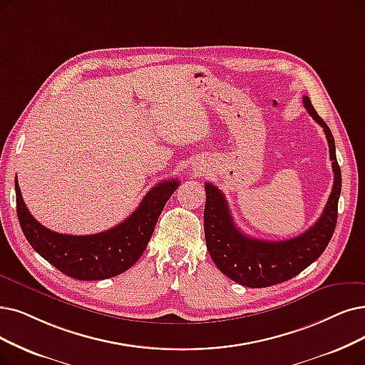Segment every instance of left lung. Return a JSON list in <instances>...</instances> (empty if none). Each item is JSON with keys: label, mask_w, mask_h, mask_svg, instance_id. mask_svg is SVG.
Here are the masks:
<instances>
[{"label": "left lung", "mask_w": 365, "mask_h": 365, "mask_svg": "<svg viewBox=\"0 0 365 365\" xmlns=\"http://www.w3.org/2000/svg\"><path fill=\"white\" fill-rule=\"evenodd\" d=\"M304 106L324 128L334 172L325 210L309 230L284 241H264L245 235L233 222L225 195L211 182L205 184L203 229L207 249L218 269L247 287H268L298 275L324 253L337 225L341 170L335 157V142L329 127L317 115L307 96H304Z\"/></svg>", "instance_id": "left-lung-1"}]
</instances>
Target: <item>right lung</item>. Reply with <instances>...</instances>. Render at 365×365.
Wrapping results in <instances>:
<instances>
[{"label": "right lung", "instance_id": "right-lung-1", "mask_svg": "<svg viewBox=\"0 0 365 365\" xmlns=\"http://www.w3.org/2000/svg\"><path fill=\"white\" fill-rule=\"evenodd\" d=\"M178 185L180 181L173 178L154 185L132 215L106 232L64 235L36 220L22 199L18 180H14L18 218L28 242L56 269L86 282L109 279L136 264L153 237L158 215Z\"/></svg>", "mask_w": 365, "mask_h": 365}]
</instances>
